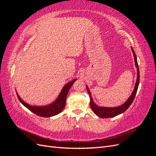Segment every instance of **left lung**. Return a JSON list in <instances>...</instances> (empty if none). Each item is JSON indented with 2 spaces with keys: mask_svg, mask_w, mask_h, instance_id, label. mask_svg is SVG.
<instances>
[{
  "mask_svg": "<svg viewBox=\"0 0 156 156\" xmlns=\"http://www.w3.org/2000/svg\"><path fill=\"white\" fill-rule=\"evenodd\" d=\"M132 52L133 53V56H134V60H135V66L137 68V77H136V81L135 83V86L134 88V90L133 92H132L131 95L130 97L127 99V100L124 103L123 105H122L119 107H99L96 105L95 103H94L92 98L91 96V93L90 92V90L88 87L87 86V90L89 94L90 98V107L92 108V111L95 113V114L100 116V118H112L116 116L117 115H119L121 113L125 112L127 108H129V107L131 105L132 102L133 101L135 97L136 96V91H137L138 87H139V80H140V73H139V66L137 63V60H136V56L135 53V51L133 49L132 47H131Z\"/></svg>",
  "mask_w": 156,
  "mask_h": 156,
  "instance_id": "1",
  "label": "left lung"
}]
</instances>
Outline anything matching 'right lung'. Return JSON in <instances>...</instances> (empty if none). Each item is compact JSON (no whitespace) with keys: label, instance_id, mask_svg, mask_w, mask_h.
Wrapping results in <instances>:
<instances>
[{"label":"right lung","instance_id":"obj_1","mask_svg":"<svg viewBox=\"0 0 156 156\" xmlns=\"http://www.w3.org/2000/svg\"><path fill=\"white\" fill-rule=\"evenodd\" d=\"M77 79H73L72 81L68 83L63 87L62 90H61L60 94L56 100L52 103L51 104L45 105V106H32L28 104V103L23 101L21 98L19 96L18 94L17 93V96L19 100L21 101L22 104L26 107L27 108L34 113L35 115L42 116V117H51L55 115L59 114L60 112H62L66 105V96L68 93L69 90L72 87L73 84L76 81Z\"/></svg>","mask_w":156,"mask_h":156}]
</instances>
